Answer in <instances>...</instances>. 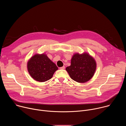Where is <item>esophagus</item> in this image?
<instances>
[{"mask_svg":"<svg viewBox=\"0 0 126 126\" xmlns=\"http://www.w3.org/2000/svg\"><path fill=\"white\" fill-rule=\"evenodd\" d=\"M65 66H63V67H60V69H65Z\"/></svg>","mask_w":126,"mask_h":126,"instance_id":"34e87169","label":"esophagus"}]
</instances>
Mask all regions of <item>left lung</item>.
<instances>
[{"instance_id": "left-lung-1", "label": "left lung", "mask_w": 126, "mask_h": 126, "mask_svg": "<svg viewBox=\"0 0 126 126\" xmlns=\"http://www.w3.org/2000/svg\"><path fill=\"white\" fill-rule=\"evenodd\" d=\"M97 64L95 59L89 53H76L71 60V65L66 70L70 77L78 83H85L94 76Z\"/></svg>"}]
</instances>
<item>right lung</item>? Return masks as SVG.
Masks as SVG:
<instances>
[{
  "label": "right lung",
  "instance_id": "right-lung-1",
  "mask_svg": "<svg viewBox=\"0 0 126 126\" xmlns=\"http://www.w3.org/2000/svg\"><path fill=\"white\" fill-rule=\"evenodd\" d=\"M28 73L35 80L44 82L50 79L58 69L45 53L36 54L28 60L27 64Z\"/></svg>",
  "mask_w": 126,
  "mask_h": 126
}]
</instances>
